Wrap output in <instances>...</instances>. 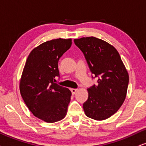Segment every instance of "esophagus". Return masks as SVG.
I'll return each instance as SVG.
<instances>
[{
  "mask_svg": "<svg viewBox=\"0 0 146 146\" xmlns=\"http://www.w3.org/2000/svg\"><path fill=\"white\" fill-rule=\"evenodd\" d=\"M77 89H74V88H72V89H71V92H72V94H75V93H76V92H77Z\"/></svg>",
  "mask_w": 146,
  "mask_h": 146,
  "instance_id": "obj_1",
  "label": "esophagus"
}]
</instances>
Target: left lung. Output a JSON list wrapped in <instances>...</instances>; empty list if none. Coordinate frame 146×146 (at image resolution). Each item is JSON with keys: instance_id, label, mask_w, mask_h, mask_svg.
Here are the masks:
<instances>
[{"instance_id": "1", "label": "left lung", "mask_w": 146, "mask_h": 146, "mask_svg": "<svg viewBox=\"0 0 146 146\" xmlns=\"http://www.w3.org/2000/svg\"><path fill=\"white\" fill-rule=\"evenodd\" d=\"M98 84L88 89V98L83 104L87 117L102 121L117 112L124 102L129 75L115 48L95 37L74 40Z\"/></svg>"}]
</instances>
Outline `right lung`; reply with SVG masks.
<instances>
[{
    "label": "right lung",
    "mask_w": 146,
    "mask_h": 146,
    "mask_svg": "<svg viewBox=\"0 0 146 146\" xmlns=\"http://www.w3.org/2000/svg\"><path fill=\"white\" fill-rule=\"evenodd\" d=\"M72 44L71 39L58 38L35 48L25 62L19 90L21 97L35 117L47 123L60 121L67 114L71 92L57 84L58 62Z\"/></svg>",
    "instance_id": "obj_1"
}]
</instances>
